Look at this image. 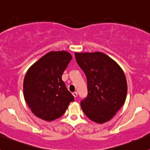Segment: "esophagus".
I'll list each match as a JSON object with an SVG mask.
<instances>
[{
  "label": "esophagus",
  "mask_w": 150,
  "mask_h": 150,
  "mask_svg": "<svg viewBox=\"0 0 150 150\" xmlns=\"http://www.w3.org/2000/svg\"><path fill=\"white\" fill-rule=\"evenodd\" d=\"M72 94H73V96H74V98H76L77 96H78V93H77V92H74V93Z\"/></svg>",
  "instance_id": "obj_1"
}]
</instances>
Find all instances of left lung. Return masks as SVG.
Masks as SVG:
<instances>
[{
    "instance_id": "left-lung-1",
    "label": "left lung",
    "mask_w": 150,
    "mask_h": 150,
    "mask_svg": "<svg viewBox=\"0 0 150 150\" xmlns=\"http://www.w3.org/2000/svg\"><path fill=\"white\" fill-rule=\"evenodd\" d=\"M87 79V96L81 107L90 120L98 123L110 120L125 101L127 81L116 62L102 52L75 53Z\"/></svg>"
}]
</instances>
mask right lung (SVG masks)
<instances>
[{"label": "right lung", "instance_id": "obj_1", "mask_svg": "<svg viewBox=\"0 0 150 150\" xmlns=\"http://www.w3.org/2000/svg\"><path fill=\"white\" fill-rule=\"evenodd\" d=\"M71 59L67 52H50L27 71L23 82L25 100L37 117L47 121L59 118L74 100L62 79Z\"/></svg>", "mask_w": 150, "mask_h": 150}]
</instances>
